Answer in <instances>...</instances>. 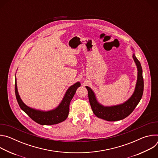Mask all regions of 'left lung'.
<instances>
[{
    "mask_svg": "<svg viewBox=\"0 0 158 158\" xmlns=\"http://www.w3.org/2000/svg\"><path fill=\"white\" fill-rule=\"evenodd\" d=\"M132 51V58L136 64L138 71L136 84L134 91L131 96L123 103L114 106H104L99 103L96 96L91 88L85 86L88 91V97L90 104L94 114L99 118L108 121H116L122 120L127 117L136 108L143 94L144 81L143 70L140 62L135 56L134 49L131 47Z\"/></svg>",
    "mask_w": 158,
    "mask_h": 158,
    "instance_id": "8db88e82",
    "label": "left lung"
}]
</instances>
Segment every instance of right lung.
Instances as JSON below:
<instances>
[{
    "mask_svg": "<svg viewBox=\"0 0 158 158\" xmlns=\"http://www.w3.org/2000/svg\"><path fill=\"white\" fill-rule=\"evenodd\" d=\"M81 83L77 82L71 85L66 91L59 104L53 109L42 110L27 106L21 99L17 89L16 76L15 79V93L17 101L21 109L35 122L40 125H53L65 121L69 112V104L74 97L77 89Z\"/></svg>",
    "mask_w": 158,
    "mask_h": 158,
    "instance_id": "right-lung-1",
    "label": "right lung"
}]
</instances>
